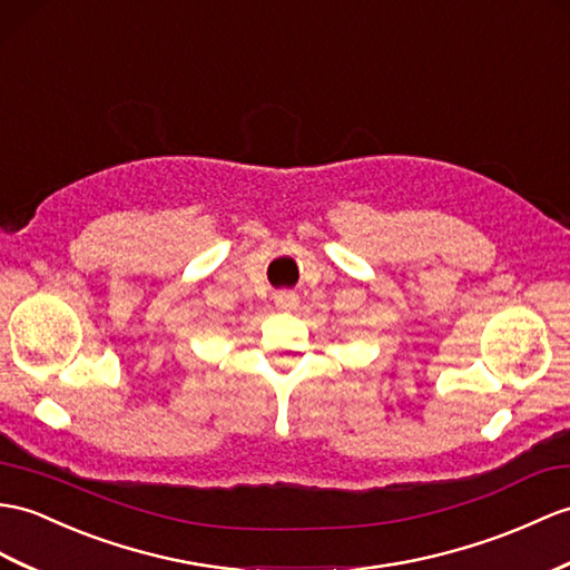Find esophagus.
<instances>
[{
    "mask_svg": "<svg viewBox=\"0 0 570 570\" xmlns=\"http://www.w3.org/2000/svg\"><path fill=\"white\" fill-rule=\"evenodd\" d=\"M274 306L288 313V311H296L298 308V296L296 294H288V291H282V294L274 296Z\"/></svg>",
    "mask_w": 570,
    "mask_h": 570,
    "instance_id": "obj_1",
    "label": "esophagus"
}]
</instances>
